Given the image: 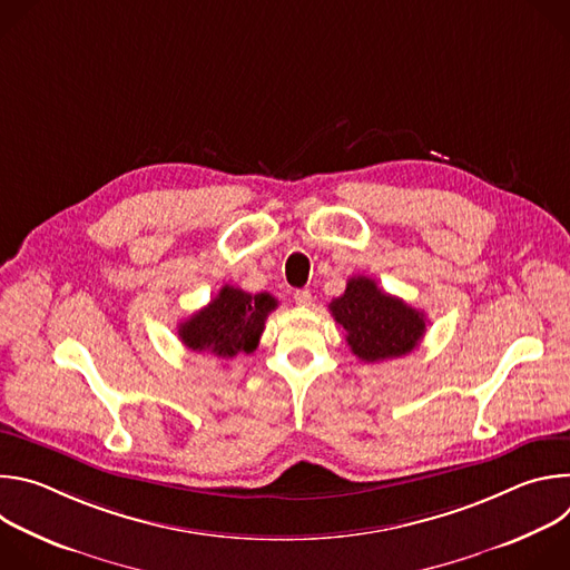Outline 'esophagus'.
<instances>
[{
  "mask_svg": "<svg viewBox=\"0 0 570 570\" xmlns=\"http://www.w3.org/2000/svg\"><path fill=\"white\" fill-rule=\"evenodd\" d=\"M295 302H297L299 306H311V302H313V297H311V291H306V288H299V291H295Z\"/></svg>",
  "mask_w": 570,
  "mask_h": 570,
  "instance_id": "1",
  "label": "esophagus"
}]
</instances>
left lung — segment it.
Returning a JSON list of instances; mask_svg holds the SVG:
<instances>
[{
  "label": "left lung",
  "mask_w": 570,
  "mask_h": 570,
  "mask_svg": "<svg viewBox=\"0 0 570 570\" xmlns=\"http://www.w3.org/2000/svg\"><path fill=\"white\" fill-rule=\"evenodd\" d=\"M330 311L347 332L352 354L365 363L411 354L426 332L422 311L387 295L370 277H352Z\"/></svg>",
  "instance_id": "obj_1"
}]
</instances>
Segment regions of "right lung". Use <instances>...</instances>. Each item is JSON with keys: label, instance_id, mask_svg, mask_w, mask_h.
I'll return each mask as SVG.
<instances>
[{"label": "right lung", "instance_id": "add662e5", "mask_svg": "<svg viewBox=\"0 0 570 570\" xmlns=\"http://www.w3.org/2000/svg\"><path fill=\"white\" fill-rule=\"evenodd\" d=\"M277 308L271 293H246L223 286L218 295L189 320L180 322L178 336L191 352L212 354L216 358H234L257 350L266 327V317Z\"/></svg>", "mask_w": 570, "mask_h": 570}]
</instances>
